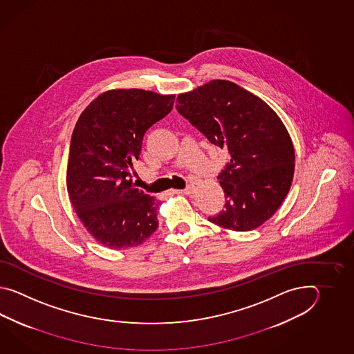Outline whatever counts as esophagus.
Here are the masks:
<instances>
[{
	"mask_svg": "<svg viewBox=\"0 0 354 354\" xmlns=\"http://www.w3.org/2000/svg\"><path fill=\"white\" fill-rule=\"evenodd\" d=\"M177 194H185V195H191L195 192V186L194 185H188L186 186L185 189H180V191H176Z\"/></svg>",
	"mask_w": 354,
	"mask_h": 354,
	"instance_id": "1",
	"label": "esophagus"
}]
</instances>
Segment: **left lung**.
I'll return each mask as SVG.
<instances>
[{"label":"left lung","mask_w":354,"mask_h":354,"mask_svg":"<svg viewBox=\"0 0 354 354\" xmlns=\"http://www.w3.org/2000/svg\"><path fill=\"white\" fill-rule=\"evenodd\" d=\"M177 102L180 115L230 154L218 176L226 203L209 220L235 232L262 225L294 178V145L283 122L261 98L230 81H211L178 95Z\"/></svg>","instance_id":"8db88e82"}]
</instances>
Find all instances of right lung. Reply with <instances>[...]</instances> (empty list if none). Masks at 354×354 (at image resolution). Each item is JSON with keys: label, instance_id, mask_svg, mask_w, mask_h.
Masks as SVG:
<instances>
[{"label": "right lung", "instance_id": "add662e5", "mask_svg": "<svg viewBox=\"0 0 354 354\" xmlns=\"http://www.w3.org/2000/svg\"><path fill=\"white\" fill-rule=\"evenodd\" d=\"M174 96L151 91H107L75 124L68 159L69 200L86 230L102 245L142 244L158 227V201L133 183L143 136L172 111Z\"/></svg>", "mask_w": 354, "mask_h": 354}]
</instances>
